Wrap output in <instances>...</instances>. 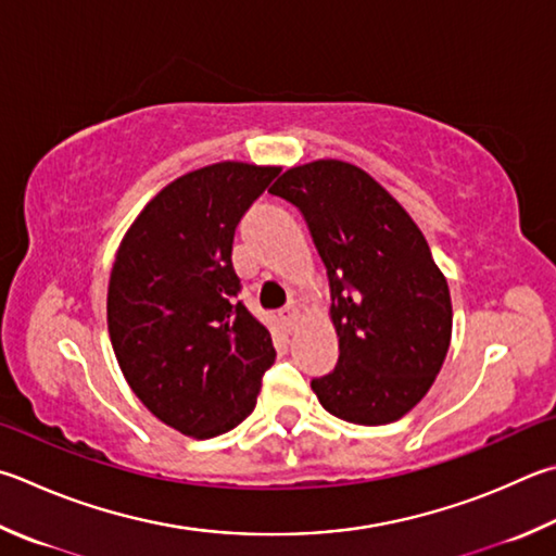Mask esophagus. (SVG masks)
<instances>
[{
    "instance_id": "obj_1",
    "label": "esophagus",
    "mask_w": 556,
    "mask_h": 556,
    "mask_svg": "<svg viewBox=\"0 0 556 556\" xmlns=\"http://www.w3.org/2000/svg\"><path fill=\"white\" fill-rule=\"evenodd\" d=\"M281 320H285V326L287 328H294L296 326V320H299V316H301V311H299V306L296 304H289V306H285L281 308Z\"/></svg>"
}]
</instances>
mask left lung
Instances as JSON below:
<instances>
[{
    "label": "left lung",
    "instance_id": "obj_1",
    "mask_svg": "<svg viewBox=\"0 0 556 556\" xmlns=\"http://www.w3.org/2000/svg\"><path fill=\"white\" fill-rule=\"evenodd\" d=\"M271 194L306 218L330 281L340 357L313 379L320 406L357 426H387L440 375L452 338L447 279L406 208L342 160L287 169Z\"/></svg>",
    "mask_w": 556,
    "mask_h": 556
}]
</instances>
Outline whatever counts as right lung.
<instances>
[{
	"label": "right lung",
	"mask_w": 556,
	"mask_h": 556,
	"mask_svg": "<svg viewBox=\"0 0 556 556\" xmlns=\"http://www.w3.org/2000/svg\"><path fill=\"white\" fill-rule=\"evenodd\" d=\"M279 167L216 163L177 177L121 240L106 294L109 338L128 387L181 435L233 430L277 352L238 301L233 236Z\"/></svg>",
	"instance_id": "obj_1"
}]
</instances>
